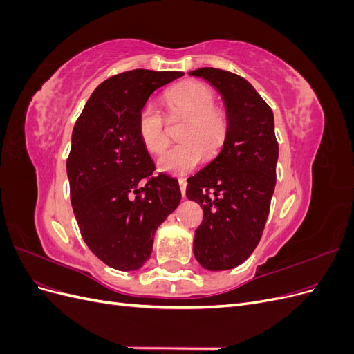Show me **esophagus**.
<instances>
[{"label":"esophagus","instance_id":"1","mask_svg":"<svg viewBox=\"0 0 354 354\" xmlns=\"http://www.w3.org/2000/svg\"><path fill=\"white\" fill-rule=\"evenodd\" d=\"M178 185H180V190H181V196H186V186H187V183H186V180L185 178H180L178 180Z\"/></svg>","mask_w":354,"mask_h":354}]
</instances>
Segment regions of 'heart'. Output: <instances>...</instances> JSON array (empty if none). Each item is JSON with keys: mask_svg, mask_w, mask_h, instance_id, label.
Masks as SVG:
<instances>
[{"mask_svg": "<svg viewBox=\"0 0 354 354\" xmlns=\"http://www.w3.org/2000/svg\"><path fill=\"white\" fill-rule=\"evenodd\" d=\"M165 100L169 118L189 116L181 130L183 143L169 147L159 156L158 169L171 176H185L194 171L205 158L216 155L227 133L224 115L214 109L216 95L208 85L187 81L171 88ZM137 133L147 152L159 153L168 145L165 116L153 103H146L137 118Z\"/></svg>", "mask_w": 354, "mask_h": 354, "instance_id": "obj_1", "label": "heart"}]
</instances>
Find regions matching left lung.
<instances>
[{
    "mask_svg": "<svg viewBox=\"0 0 354 354\" xmlns=\"http://www.w3.org/2000/svg\"><path fill=\"white\" fill-rule=\"evenodd\" d=\"M189 75L221 95L227 122L220 153L187 180V199L203 209L194 254L203 269L230 270L254 252L269 217L279 158L274 118L269 104L239 75L214 68Z\"/></svg>",
    "mask_w": 354,
    "mask_h": 354,
    "instance_id": "left-lung-1",
    "label": "left lung"
}]
</instances>
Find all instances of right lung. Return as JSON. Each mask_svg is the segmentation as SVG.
<instances>
[{"instance_id":"1","label":"right lung","mask_w":354,"mask_h":354,"mask_svg":"<svg viewBox=\"0 0 354 354\" xmlns=\"http://www.w3.org/2000/svg\"><path fill=\"white\" fill-rule=\"evenodd\" d=\"M183 75H115L93 91L73 127L66 173L75 218L90 251L115 270L134 272L151 259L158 227L180 203L176 178H148L155 164L138 137L137 118L156 90Z\"/></svg>"}]
</instances>
